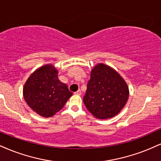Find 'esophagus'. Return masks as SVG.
Returning <instances> with one entry per match:
<instances>
[{
    "instance_id": "34e87169",
    "label": "esophagus",
    "mask_w": 161,
    "mask_h": 161,
    "mask_svg": "<svg viewBox=\"0 0 161 161\" xmlns=\"http://www.w3.org/2000/svg\"><path fill=\"white\" fill-rule=\"evenodd\" d=\"M74 94H77V95H81V94H82V92H81L80 90H78V91H77V92H75Z\"/></svg>"
}]
</instances>
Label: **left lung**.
I'll use <instances>...</instances> for the list:
<instances>
[{
  "mask_svg": "<svg viewBox=\"0 0 161 161\" xmlns=\"http://www.w3.org/2000/svg\"><path fill=\"white\" fill-rule=\"evenodd\" d=\"M128 97V87L122 77L109 66L99 64L91 73L83 102L97 119H107L123 109Z\"/></svg>",
  "mask_w": 161,
  "mask_h": 161,
  "instance_id": "obj_1",
  "label": "left lung"
}]
</instances>
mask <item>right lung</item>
Segmentation results:
<instances>
[{"label":"right lung","mask_w":161,"mask_h":161,"mask_svg":"<svg viewBox=\"0 0 161 161\" xmlns=\"http://www.w3.org/2000/svg\"><path fill=\"white\" fill-rule=\"evenodd\" d=\"M28 105L42 117L49 118L60 111L73 93L58 79L52 65H45L31 75L23 88Z\"/></svg>","instance_id":"add662e5"}]
</instances>
